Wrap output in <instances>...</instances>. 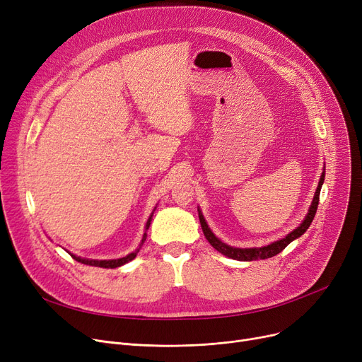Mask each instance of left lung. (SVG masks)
Segmentation results:
<instances>
[{"mask_svg": "<svg viewBox=\"0 0 362 362\" xmlns=\"http://www.w3.org/2000/svg\"><path fill=\"white\" fill-rule=\"evenodd\" d=\"M325 176H326V167L322 168V173H321L320 180H318V186L315 189V194H314L313 202H311V205L308 208V213H307L305 218L302 220V223L296 227V229H293L291 233H288L286 236L279 239V240H274V242H272L269 245L261 246V248H236V246L227 245V243L221 242L213 233V230L210 229V227H208V224H206V221L204 218V214H202V211L199 210V206H198V216H199V221H201L204 236L206 238L208 242L213 245V248H216L218 252H221L223 255L229 257L232 259H238V261H255V259L272 258V257L280 254L291 242H293L295 239L300 238L303 233L307 232V229L310 227V224L313 223L314 216L317 213V206H318V201H320V191H321L322 183H325Z\"/></svg>", "mask_w": 362, "mask_h": 362, "instance_id": "1", "label": "left lung"}]
</instances>
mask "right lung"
<instances>
[{"label": "right lung", "mask_w": 362, "mask_h": 362, "mask_svg": "<svg viewBox=\"0 0 362 362\" xmlns=\"http://www.w3.org/2000/svg\"><path fill=\"white\" fill-rule=\"evenodd\" d=\"M156 208H157V206H154V210H152V213H151V216H149V218H148V221H146V224H145V233H144V236H142V240H141L139 246H138V248H136L135 251H133V252L127 254L126 257H122V258H114V259H89V258H82V257L74 255V254H71V252H69V251H67V252L73 257V259H76L78 262H82V264H86V265H92V267H101V269H117V267H122V265L127 264V262H129V261H132L133 258H136L138 252L141 251L144 242L146 240V232H148L149 226H151L152 214H154Z\"/></svg>", "instance_id": "obj_1"}]
</instances>
